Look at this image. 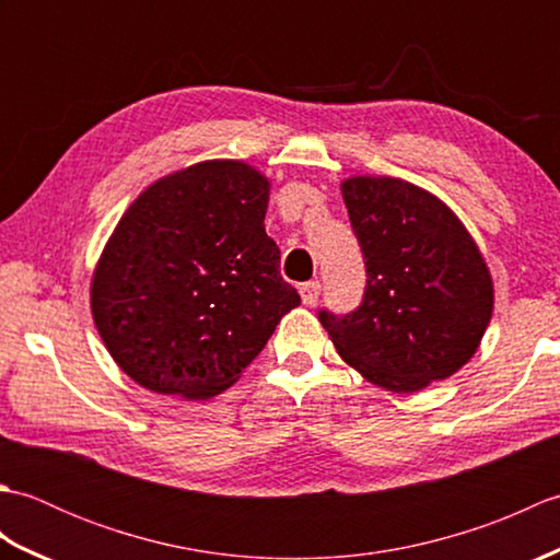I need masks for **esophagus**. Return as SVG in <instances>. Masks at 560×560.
<instances>
[{
	"label": "esophagus",
	"instance_id": "esophagus-1",
	"mask_svg": "<svg viewBox=\"0 0 560 560\" xmlns=\"http://www.w3.org/2000/svg\"><path fill=\"white\" fill-rule=\"evenodd\" d=\"M319 293H323V283L319 281H307L301 287V299L305 305H315L319 301Z\"/></svg>",
	"mask_w": 560,
	"mask_h": 560
}]
</instances>
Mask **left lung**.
I'll use <instances>...</instances> for the list:
<instances>
[{
  "label": "left lung",
  "instance_id": "8db88e82",
  "mask_svg": "<svg viewBox=\"0 0 560 560\" xmlns=\"http://www.w3.org/2000/svg\"><path fill=\"white\" fill-rule=\"evenodd\" d=\"M341 195L368 279L355 311L317 313L339 355L392 392L457 373L493 311L491 273L471 235L443 201L397 177H351Z\"/></svg>",
  "mask_w": 560,
  "mask_h": 560
}]
</instances>
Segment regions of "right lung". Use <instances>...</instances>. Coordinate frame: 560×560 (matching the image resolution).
<instances>
[{
  "label": "right lung",
  "mask_w": 560,
  "mask_h": 560,
  "mask_svg": "<svg viewBox=\"0 0 560 560\" xmlns=\"http://www.w3.org/2000/svg\"><path fill=\"white\" fill-rule=\"evenodd\" d=\"M269 183L241 161L189 165L141 192L91 283L115 363L151 392L209 399L301 303L265 231Z\"/></svg>",
  "instance_id": "right-lung-1"
}]
</instances>
